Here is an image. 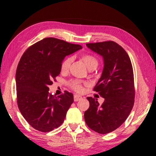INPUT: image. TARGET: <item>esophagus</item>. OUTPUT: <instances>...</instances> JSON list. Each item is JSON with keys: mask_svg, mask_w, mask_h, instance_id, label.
<instances>
[{"mask_svg": "<svg viewBox=\"0 0 156 156\" xmlns=\"http://www.w3.org/2000/svg\"><path fill=\"white\" fill-rule=\"evenodd\" d=\"M82 99V97H81V96L78 95V94H75L74 96V101H80V100H81Z\"/></svg>", "mask_w": 156, "mask_h": 156, "instance_id": "1", "label": "esophagus"}]
</instances>
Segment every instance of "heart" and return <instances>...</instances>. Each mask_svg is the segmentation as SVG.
<instances>
[{
    "instance_id": "obj_1",
    "label": "heart",
    "mask_w": 156,
    "mask_h": 156,
    "mask_svg": "<svg viewBox=\"0 0 156 156\" xmlns=\"http://www.w3.org/2000/svg\"><path fill=\"white\" fill-rule=\"evenodd\" d=\"M82 58L88 68L93 65H98V61L97 58L95 57L92 56V55L89 54H84L82 56ZM72 61H73V57H66L61 64L62 71H67L69 69L70 65H71ZM83 84H84V82L77 80H72L69 81V87L72 89H74V91H78V92H80V91H82Z\"/></svg>"
}]
</instances>
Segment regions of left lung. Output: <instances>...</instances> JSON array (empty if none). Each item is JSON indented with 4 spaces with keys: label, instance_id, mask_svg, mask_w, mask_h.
I'll return each mask as SVG.
<instances>
[{
    "label": "left lung",
    "instance_id": "8db88e82",
    "mask_svg": "<svg viewBox=\"0 0 156 156\" xmlns=\"http://www.w3.org/2000/svg\"><path fill=\"white\" fill-rule=\"evenodd\" d=\"M87 48L103 57L104 69L94 91L104 98L87 97L89 107L84 112L87 125L97 133L114 131L128 118L134 104L135 90L132 64L127 52L114 41L87 44Z\"/></svg>",
    "mask_w": 156,
    "mask_h": 156
}]
</instances>
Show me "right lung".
Wrapping results in <instances>:
<instances>
[{"label":"right lung","instance_id":"1","mask_svg":"<svg viewBox=\"0 0 156 156\" xmlns=\"http://www.w3.org/2000/svg\"><path fill=\"white\" fill-rule=\"evenodd\" d=\"M82 48L80 44L46 37L27 48L20 58L16 74L17 102L35 129L49 132L64 122L73 94L65 91L56 97L49 93L48 87L60 73L65 57Z\"/></svg>","mask_w":156,"mask_h":156}]
</instances>
